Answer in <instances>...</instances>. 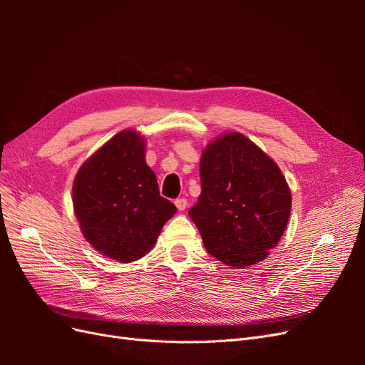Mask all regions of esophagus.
<instances>
[{
    "label": "esophagus",
    "mask_w": 365,
    "mask_h": 365,
    "mask_svg": "<svg viewBox=\"0 0 365 365\" xmlns=\"http://www.w3.org/2000/svg\"><path fill=\"white\" fill-rule=\"evenodd\" d=\"M175 205H176V208L180 210V212H184V210L187 208V200H184V197H180V200L175 201Z\"/></svg>",
    "instance_id": "esophagus-1"
}]
</instances>
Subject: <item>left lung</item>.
<instances>
[{"label": "left lung", "mask_w": 365, "mask_h": 365, "mask_svg": "<svg viewBox=\"0 0 365 365\" xmlns=\"http://www.w3.org/2000/svg\"><path fill=\"white\" fill-rule=\"evenodd\" d=\"M202 192L189 212L208 254L231 268L267 259L288 225L292 196L271 157L240 132L204 148Z\"/></svg>", "instance_id": "8db88e82"}]
</instances>
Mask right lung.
Segmentation results:
<instances>
[{
    "label": "right lung",
    "mask_w": 365,
    "mask_h": 365,
    "mask_svg": "<svg viewBox=\"0 0 365 365\" xmlns=\"http://www.w3.org/2000/svg\"><path fill=\"white\" fill-rule=\"evenodd\" d=\"M73 208L88 244L120 263L146 256L176 212L160 196L146 164V138L137 129L118 132L81 165Z\"/></svg>",
    "instance_id": "right-lung-1"
}]
</instances>
